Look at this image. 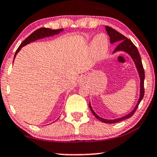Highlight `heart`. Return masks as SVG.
I'll list each match as a JSON object with an SVG mask.
<instances>
[{
  "label": "heart",
  "mask_w": 157,
  "mask_h": 157,
  "mask_svg": "<svg viewBox=\"0 0 157 157\" xmlns=\"http://www.w3.org/2000/svg\"><path fill=\"white\" fill-rule=\"evenodd\" d=\"M109 41L107 37L103 34L97 35L92 43V50L97 58H102L108 50Z\"/></svg>",
  "instance_id": "1"
}]
</instances>
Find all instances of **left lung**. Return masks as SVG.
Wrapping results in <instances>:
<instances>
[{"mask_svg":"<svg viewBox=\"0 0 157 157\" xmlns=\"http://www.w3.org/2000/svg\"><path fill=\"white\" fill-rule=\"evenodd\" d=\"M105 29L108 32V35H109L110 40H111V44H113V43H115V42H119V44L117 45V46L116 48L114 49L113 52L117 51H124L127 52V53H128L129 55L131 56L133 60H134L136 68H137L139 75H140V81H141V82H140V99H139L137 104H136L135 109L133 110L130 113H128V114L126 115V116L123 117L116 119V120H112L102 119L101 117H100L99 116H97L96 113H94V111H93L91 105L89 104L90 109H91V112H92L94 116L97 119H98V120H100V121L105 122V123H116V122H120L122 121V120H126V119L131 117L132 115H134L135 111H136V109H137L139 104L140 103V102H141L142 98H143L144 94H145V89H144L145 71H144L143 66H142V63L141 57H140V53H139L137 48H136V46L131 42V40L128 39L125 36L122 35V34H120V32L116 31V30L113 29H112L111 27H110L109 26H105Z\"/></svg>","mask_w":157,"mask_h":157,"instance_id":"left-lung-1","label":"left lung"}]
</instances>
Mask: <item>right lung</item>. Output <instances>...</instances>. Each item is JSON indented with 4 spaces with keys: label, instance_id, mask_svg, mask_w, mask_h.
Masks as SVG:
<instances>
[{
    "label": "right lung",
    "instance_id": "right-lung-1",
    "mask_svg": "<svg viewBox=\"0 0 157 157\" xmlns=\"http://www.w3.org/2000/svg\"><path fill=\"white\" fill-rule=\"evenodd\" d=\"M63 29H47V28H40L38 29L35 30L33 33H32L29 37H27L26 39H25L24 41H23L21 43V44L20 45V46L18 47V48L17 49V51L15 52V57L17 53L18 52L21 48L23 47V46H26L29 43L32 42V41H35L36 40H38L40 38H44L45 37H48V36H52L54 35H57L58 34L59 32L63 31ZM15 59V58H14Z\"/></svg>",
    "mask_w": 157,
    "mask_h": 157
}]
</instances>
